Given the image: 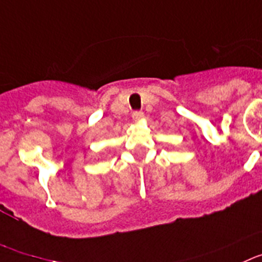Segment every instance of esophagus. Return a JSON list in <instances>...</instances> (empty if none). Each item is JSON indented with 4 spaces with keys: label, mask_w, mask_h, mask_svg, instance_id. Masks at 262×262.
<instances>
[{
    "label": "esophagus",
    "mask_w": 262,
    "mask_h": 262,
    "mask_svg": "<svg viewBox=\"0 0 262 262\" xmlns=\"http://www.w3.org/2000/svg\"><path fill=\"white\" fill-rule=\"evenodd\" d=\"M132 117H133L134 121H141V120L145 117V114H143L142 111H134L133 114H132Z\"/></svg>",
    "instance_id": "esophagus-1"
}]
</instances>
